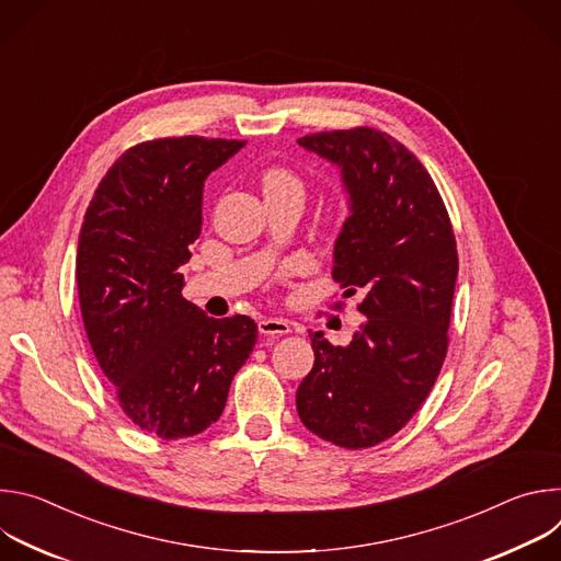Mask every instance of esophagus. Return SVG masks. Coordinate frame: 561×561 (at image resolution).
I'll return each instance as SVG.
<instances>
[{
    "instance_id": "esophagus-1",
    "label": "esophagus",
    "mask_w": 561,
    "mask_h": 561,
    "mask_svg": "<svg viewBox=\"0 0 561 561\" xmlns=\"http://www.w3.org/2000/svg\"><path fill=\"white\" fill-rule=\"evenodd\" d=\"M260 333L271 342V340H277L282 335H288L290 333V324L286 322V319H277V317H266V319H260Z\"/></svg>"
}]
</instances>
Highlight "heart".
<instances>
[{
	"label": "heart",
	"mask_w": 561,
	"mask_h": 561,
	"mask_svg": "<svg viewBox=\"0 0 561 561\" xmlns=\"http://www.w3.org/2000/svg\"><path fill=\"white\" fill-rule=\"evenodd\" d=\"M282 186H297V188H301V186H299V182H297V178H295V175H290L288 171L275 169V171H268V173L264 175V191L282 188Z\"/></svg>",
	"instance_id": "b5f03b06"
}]
</instances>
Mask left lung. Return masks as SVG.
Here are the masks:
<instances>
[{"mask_svg":"<svg viewBox=\"0 0 561 561\" xmlns=\"http://www.w3.org/2000/svg\"><path fill=\"white\" fill-rule=\"evenodd\" d=\"M340 169L348 217L333 279L364 293L366 322L348 346L312 335L314 364L297 388L301 424L335 446L368 448L420 411L442 370L457 279L446 206L420 159L375 128L297 139Z\"/></svg>","mask_w":561,"mask_h":561,"instance_id":"left-lung-1","label":"left lung"}]
</instances>
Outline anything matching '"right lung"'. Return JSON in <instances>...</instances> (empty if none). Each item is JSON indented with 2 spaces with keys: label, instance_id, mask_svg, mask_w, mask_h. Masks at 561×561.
Returning <instances> with one entry per match:
<instances>
[{
  "label": "right lung",
  "instance_id": "1",
  "mask_svg": "<svg viewBox=\"0 0 561 561\" xmlns=\"http://www.w3.org/2000/svg\"><path fill=\"white\" fill-rule=\"evenodd\" d=\"M244 144L188 135L128 148L79 230L75 275L89 342L122 411L162 439L219 420L257 342L251 317L215 319L184 299L180 273L202 232L204 182Z\"/></svg>",
  "mask_w": 561,
  "mask_h": 561
}]
</instances>
